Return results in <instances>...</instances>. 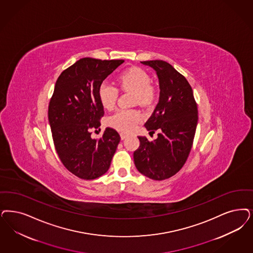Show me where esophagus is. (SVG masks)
Returning <instances> with one entry per match:
<instances>
[{"label": "esophagus", "instance_id": "esophagus-1", "mask_svg": "<svg viewBox=\"0 0 253 253\" xmlns=\"http://www.w3.org/2000/svg\"><path fill=\"white\" fill-rule=\"evenodd\" d=\"M127 136H128V134H127V133H125V132H121V138H122V140L125 139Z\"/></svg>", "mask_w": 253, "mask_h": 253}]
</instances>
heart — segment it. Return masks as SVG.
I'll return each instance as SVG.
<instances>
[{
  "label": "heart",
  "mask_w": 253,
  "mask_h": 253,
  "mask_svg": "<svg viewBox=\"0 0 253 253\" xmlns=\"http://www.w3.org/2000/svg\"><path fill=\"white\" fill-rule=\"evenodd\" d=\"M118 84L124 91L134 93L133 103L143 106L150 105L156 98V87L150 83V78L146 71L138 67L125 70L118 77ZM98 98L107 110L113 109L119 96V89L103 82L98 87ZM142 115L136 109H119L107 119V124L118 131L129 132L141 122Z\"/></svg>",
  "instance_id": "heart-1"
}]
</instances>
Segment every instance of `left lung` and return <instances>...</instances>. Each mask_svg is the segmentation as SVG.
<instances>
[{
	"instance_id": "1",
	"label": "left lung",
	"mask_w": 253,
	"mask_h": 253,
	"mask_svg": "<svg viewBox=\"0 0 253 253\" xmlns=\"http://www.w3.org/2000/svg\"><path fill=\"white\" fill-rule=\"evenodd\" d=\"M156 72L159 103L145 127L159 131L157 139L138 136L139 148L133 152L135 167L154 180H164L176 174L192 149L198 109L188 80L168 62L161 60L141 61Z\"/></svg>"
}]
</instances>
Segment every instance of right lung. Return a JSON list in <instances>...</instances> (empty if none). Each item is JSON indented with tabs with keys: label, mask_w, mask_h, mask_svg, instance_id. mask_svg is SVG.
I'll list each match as a JSON object with an SVG mask.
<instances>
[{
	"label": "right lung",
	"mask_w": 253,
	"mask_h": 253,
	"mask_svg": "<svg viewBox=\"0 0 253 253\" xmlns=\"http://www.w3.org/2000/svg\"><path fill=\"white\" fill-rule=\"evenodd\" d=\"M123 62L83 58L64 70L56 81L48 105L54 146L63 166L82 179L105 174L121 141L112 128H106L100 139L91 138V130L101 126L105 114L98 87Z\"/></svg>",
	"instance_id": "obj_1"
}]
</instances>
